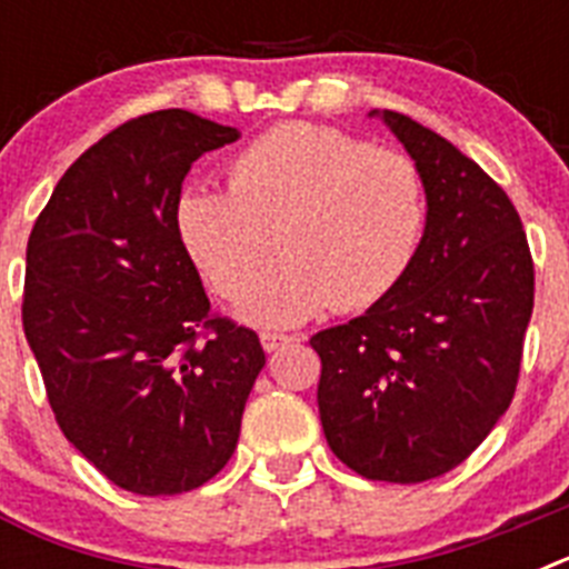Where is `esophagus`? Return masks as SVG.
<instances>
[{"label": "esophagus", "instance_id": "34e87169", "mask_svg": "<svg viewBox=\"0 0 569 569\" xmlns=\"http://www.w3.org/2000/svg\"><path fill=\"white\" fill-rule=\"evenodd\" d=\"M290 341H296V336H284V333H261V347L268 350V353H273V350H279V347L290 345Z\"/></svg>", "mask_w": 569, "mask_h": 569}]
</instances>
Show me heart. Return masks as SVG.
<instances>
[{
    "label": "heart",
    "mask_w": 569,
    "mask_h": 569,
    "mask_svg": "<svg viewBox=\"0 0 569 569\" xmlns=\"http://www.w3.org/2000/svg\"><path fill=\"white\" fill-rule=\"evenodd\" d=\"M425 222V182L410 156L308 122L244 144L228 164V190L190 184L176 202L184 253L228 299L253 284L276 236L284 256L239 305L241 319L261 328L393 293Z\"/></svg>",
    "instance_id": "1"
}]
</instances>
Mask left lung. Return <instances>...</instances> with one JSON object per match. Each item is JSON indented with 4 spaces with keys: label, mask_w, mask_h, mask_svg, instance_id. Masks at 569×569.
Returning <instances> with one entry per match:
<instances>
[{
    "label": "left lung",
    "mask_w": 569,
    "mask_h": 569,
    "mask_svg": "<svg viewBox=\"0 0 569 569\" xmlns=\"http://www.w3.org/2000/svg\"><path fill=\"white\" fill-rule=\"evenodd\" d=\"M425 182L421 244L393 293L310 339L330 450L365 479L445 476L510 407L532 313V259L505 190L433 130L370 110Z\"/></svg>",
    "instance_id": "left-lung-1"
}]
</instances>
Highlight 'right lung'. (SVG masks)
Returning a JSON list of instances; mask_svg holds the SVG:
<instances>
[{"label": "right lung", "instance_id": "right-lung-1", "mask_svg": "<svg viewBox=\"0 0 569 569\" xmlns=\"http://www.w3.org/2000/svg\"><path fill=\"white\" fill-rule=\"evenodd\" d=\"M239 136L179 108L130 119L64 170L30 230L22 325L53 416L136 496L213 479L264 367L253 330L210 316L176 233L190 164Z\"/></svg>", "mask_w": 569, "mask_h": 569}]
</instances>
